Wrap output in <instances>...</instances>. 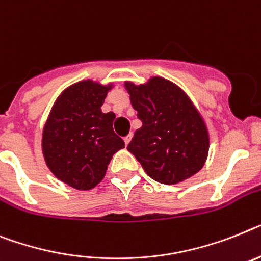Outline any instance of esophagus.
<instances>
[{
	"mask_svg": "<svg viewBox=\"0 0 261 261\" xmlns=\"http://www.w3.org/2000/svg\"><path fill=\"white\" fill-rule=\"evenodd\" d=\"M131 139H133V134L127 135V137L124 138V144H126V146H128V143L131 142Z\"/></svg>",
	"mask_w": 261,
	"mask_h": 261,
	"instance_id": "esophagus-1",
	"label": "esophagus"
}]
</instances>
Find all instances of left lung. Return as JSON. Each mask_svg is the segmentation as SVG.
Masks as SVG:
<instances>
[{"instance_id": "obj_1", "label": "left lung", "mask_w": 261, "mask_h": 261, "mask_svg": "<svg viewBox=\"0 0 261 261\" xmlns=\"http://www.w3.org/2000/svg\"><path fill=\"white\" fill-rule=\"evenodd\" d=\"M142 127L127 150L146 174L163 185H176L204 166L210 134L201 114L171 81L152 76L143 85L124 82Z\"/></svg>"}]
</instances>
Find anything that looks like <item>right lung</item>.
<instances>
[{"label": "right lung", "mask_w": 261, "mask_h": 261, "mask_svg": "<svg viewBox=\"0 0 261 261\" xmlns=\"http://www.w3.org/2000/svg\"><path fill=\"white\" fill-rule=\"evenodd\" d=\"M113 83L80 81L61 93L42 131V154L57 179L87 191L102 181L124 142L113 130L114 113H102Z\"/></svg>", "instance_id": "right-lung-1"}]
</instances>
